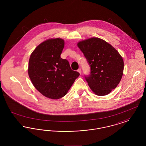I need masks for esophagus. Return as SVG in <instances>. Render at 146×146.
I'll use <instances>...</instances> for the list:
<instances>
[{
  "label": "esophagus",
  "instance_id": "34e87169",
  "mask_svg": "<svg viewBox=\"0 0 146 146\" xmlns=\"http://www.w3.org/2000/svg\"><path fill=\"white\" fill-rule=\"evenodd\" d=\"M77 71L81 74H82V70H81V69L80 68H79L78 70H77Z\"/></svg>",
  "mask_w": 146,
  "mask_h": 146
}]
</instances>
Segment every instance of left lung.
<instances>
[{"label":"left lung","instance_id":"8db88e82","mask_svg":"<svg viewBox=\"0 0 146 146\" xmlns=\"http://www.w3.org/2000/svg\"><path fill=\"white\" fill-rule=\"evenodd\" d=\"M77 45L90 67V74L85 78L91 90L98 96L109 94L123 76L122 57L110 44L98 38L80 41Z\"/></svg>","mask_w":146,"mask_h":146}]
</instances>
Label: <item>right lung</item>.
Segmentation results:
<instances>
[{
	"label": "right lung",
	"mask_w": 146,
	"mask_h": 146,
	"mask_svg": "<svg viewBox=\"0 0 146 146\" xmlns=\"http://www.w3.org/2000/svg\"><path fill=\"white\" fill-rule=\"evenodd\" d=\"M64 45L62 39H49L35 49L29 60L28 73L32 83L42 95L51 99L64 96L80 75L61 57Z\"/></svg>",
	"instance_id": "right-lung-1"
}]
</instances>
